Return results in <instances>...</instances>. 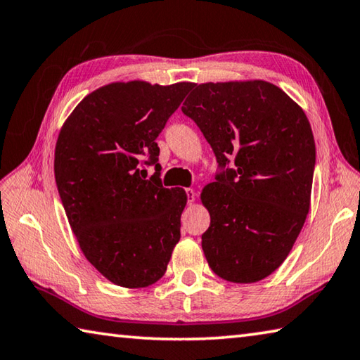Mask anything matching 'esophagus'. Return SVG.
<instances>
[{
    "mask_svg": "<svg viewBox=\"0 0 360 360\" xmlns=\"http://www.w3.org/2000/svg\"><path fill=\"white\" fill-rule=\"evenodd\" d=\"M185 193H186L188 202H190V204H193V202H194V200H196V191H194V190H191V188H188V190H185Z\"/></svg>",
    "mask_w": 360,
    "mask_h": 360,
    "instance_id": "34e87169",
    "label": "esophagus"
}]
</instances>
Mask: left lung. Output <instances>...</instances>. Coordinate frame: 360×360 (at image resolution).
<instances>
[{
  "instance_id": "8db88e82",
  "label": "left lung",
  "mask_w": 360,
  "mask_h": 360,
  "mask_svg": "<svg viewBox=\"0 0 360 360\" xmlns=\"http://www.w3.org/2000/svg\"><path fill=\"white\" fill-rule=\"evenodd\" d=\"M181 112L215 153L202 191V250L232 283L266 278L286 259L310 209L316 148L304 110L269 82L194 85Z\"/></svg>"
}]
</instances>
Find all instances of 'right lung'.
Wrapping results in <instances>:
<instances>
[{
    "label": "right lung",
    "mask_w": 360,
    "mask_h": 360,
    "mask_svg": "<svg viewBox=\"0 0 360 360\" xmlns=\"http://www.w3.org/2000/svg\"><path fill=\"white\" fill-rule=\"evenodd\" d=\"M191 88L105 85L60 131L55 180L68 221L91 266L118 286L153 285L180 240L186 194L162 186L156 139ZM145 165L155 166L150 179Z\"/></svg>",
    "instance_id": "right-lung-1"
}]
</instances>
